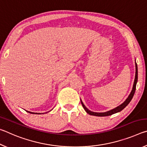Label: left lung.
Wrapping results in <instances>:
<instances>
[{
  "instance_id": "left-lung-1",
  "label": "left lung",
  "mask_w": 147,
  "mask_h": 147,
  "mask_svg": "<svg viewBox=\"0 0 147 147\" xmlns=\"http://www.w3.org/2000/svg\"><path fill=\"white\" fill-rule=\"evenodd\" d=\"M138 65H137V63L136 62V76H135V79H134V85H133V88H132V90H131L130 94H129L128 97L126 99V100L124 102L123 104H121V105H119V106L116 107L115 108H114L113 109H111V110L106 111V112H102V113H98V112H93V111H91L86 108L84 105V103L82 102V101L81 100V103L84 109H85V111L87 113L91 115H94V116H98V117H104V116H109L111 115H113L114 113H118L119 111H121L123 110V109L125 108V107L128 105V104L130 103V102L131 101V99H132L134 94L135 93L136 91V84L137 82H138Z\"/></svg>"
}]
</instances>
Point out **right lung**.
<instances>
[{"label": "right lung", "instance_id": "obj_1", "mask_svg": "<svg viewBox=\"0 0 147 147\" xmlns=\"http://www.w3.org/2000/svg\"><path fill=\"white\" fill-rule=\"evenodd\" d=\"M27 112H28V113H32V114H41V113H34V112H31V111H26ZM49 112V111H48ZM47 112H46V113H47ZM43 114V113H42Z\"/></svg>", "mask_w": 147, "mask_h": 147}]
</instances>
